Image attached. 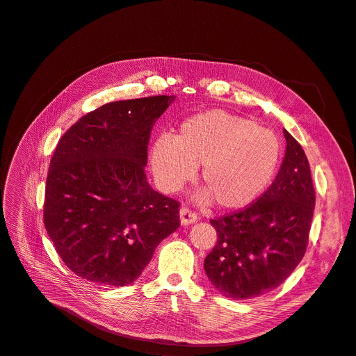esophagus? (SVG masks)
Listing matches in <instances>:
<instances>
[{
  "label": "esophagus",
  "instance_id": "34e87169",
  "mask_svg": "<svg viewBox=\"0 0 356 356\" xmlns=\"http://www.w3.org/2000/svg\"><path fill=\"white\" fill-rule=\"evenodd\" d=\"M197 214L194 211H191L188 207H182L179 210V220H181V225L182 226H188L197 222Z\"/></svg>",
  "mask_w": 356,
  "mask_h": 356
}]
</instances>
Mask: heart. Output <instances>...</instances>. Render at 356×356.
I'll use <instances>...</instances> for the list:
<instances>
[{"mask_svg": "<svg viewBox=\"0 0 356 356\" xmlns=\"http://www.w3.org/2000/svg\"><path fill=\"white\" fill-rule=\"evenodd\" d=\"M281 146L273 130L223 110L194 114L178 126L172 140L152 146L150 166L158 187L175 193L193 179L195 168L206 190L201 201L226 210L250 206L266 190L280 162Z\"/></svg>", "mask_w": 356, "mask_h": 356, "instance_id": "heart-1", "label": "heart"}]
</instances>
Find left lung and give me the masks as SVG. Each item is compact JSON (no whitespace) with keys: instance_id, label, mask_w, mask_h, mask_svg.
Returning <instances> with one entry per match:
<instances>
[{"instance_id":"obj_1","label":"left lung","mask_w":356,"mask_h":356,"mask_svg":"<svg viewBox=\"0 0 356 356\" xmlns=\"http://www.w3.org/2000/svg\"><path fill=\"white\" fill-rule=\"evenodd\" d=\"M285 155L275 181L245 210L211 218L217 243L204 259L214 289L227 298L275 290L302 259L316 204L310 165L284 130Z\"/></svg>"}]
</instances>
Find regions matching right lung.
<instances>
[{
  "instance_id": "right-lung-1",
  "label": "right lung",
  "mask_w": 356,
  "mask_h": 356,
  "mask_svg": "<svg viewBox=\"0 0 356 356\" xmlns=\"http://www.w3.org/2000/svg\"><path fill=\"white\" fill-rule=\"evenodd\" d=\"M114 101L81 117L50 159L43 220L78 277L107 286L136 281L179 226V202L150 187L145 166L155 122L174 101Z\"/></svg>"
}]
</instances>
